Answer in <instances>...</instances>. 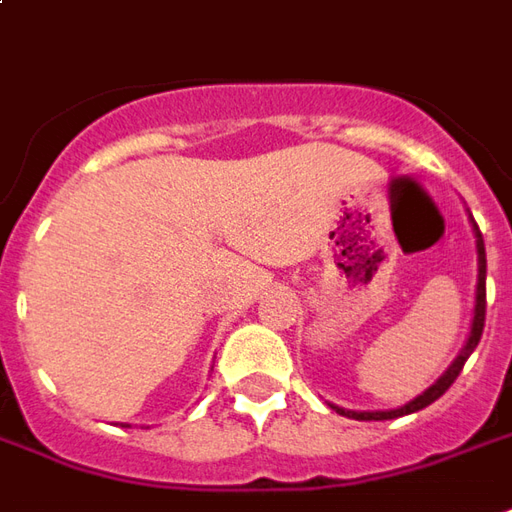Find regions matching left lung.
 <instances>
[{
    "label": "left lung",
    "mask_w": 512,
    "mask_h": 512,
    "mask_svg": "<svg viewBox=\"0 0 512 512\" xmlns=\"http://www.w3.org/2000/svg\"><path fill=\"white\" fill-rule=\"evenodd\" d=\"M468 221H471V230H474V238H477V293H474V318H471V332H468L466 346L460 349V355L452 360V366L443 371L438 380L432 382L430 388L424 393H418L416 399H410L407 405L393 407V410H346V407L330 405L335 413H341L346 418H355V421H388V418L410 416V413H418L424 407H430L435 399H441L443 393L449 391V385L457 380V374L463 371L466 360L471 357V352L477 349V343L482 338V327H485V274H488V263H485V244H482V232L477 227V221L471 219L468 213Z\"/></svg>",
    "instance_id": "left-lung-1"
}]
</instances>
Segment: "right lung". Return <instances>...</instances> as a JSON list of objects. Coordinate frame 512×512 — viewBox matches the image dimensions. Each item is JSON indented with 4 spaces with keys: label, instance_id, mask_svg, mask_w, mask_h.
I'll list each match as a JSON object with an SVG mask.
<instances>
[{
    "label": "right lung",
    "instance_id": "obj_1",
    "mask_svg": "<svg viewBox=\"0 0 512 512\" xmlns=\"http://www.w3.org/2000/svg\"><path fill=\"white\" fill-rule=\"evenodd\" d=\"M124 427H130V424H124Z\"/></svg>",
    "mask_w": 512,
    "mask_h": 512
}]
</instances>
